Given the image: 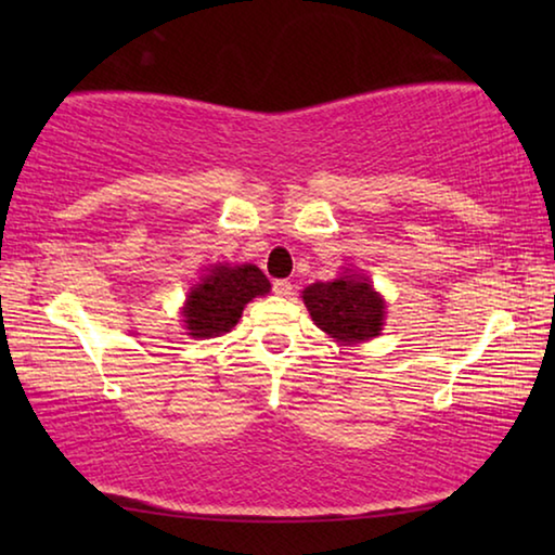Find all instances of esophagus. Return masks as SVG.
<instances>
[{"instance_id": "obj_1", "label": "esophagus", "mask_w": 555, "mask_h": 555, "mask_svg": "<svg viewBox=\"0 0 555 555\" xmlns=\"http://www.w3.org/2000/svg\"><path fill=\"white\" fill-rule=\"evenodd\" d=\"M271 288H274V294L276 296H291V291H294V284H291V281L288 279H276L274 281V286H271Z\"/></svg>"}]
</instances>
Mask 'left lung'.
I'll return each mask as SVG.
<instances>
[{"label": "left lung", "instance_id": "obj_1", "mask_svg": "<svg viewBox=\"0 0 555 555\" xmlns=\"http://www.w3.org/2000/svg\"><path fill=\"white\" fill-rule=\"evenodd\" d=\"M315 325L340 343H362L379 335L384 300L364 276H340L304 291Z\"/></svg>", "mask_w": 555, "mask_h": 555}]
</instances>
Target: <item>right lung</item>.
<instances>
[{"instance_id": "add662e5", "label": "right lung", "mask_w": 555, "mask_h": 555, "mask_svg": "<svg viewBox=\"0 0 555 555\" xmlns=\"http://www.w3.org/2000/svg\"><path fill=\"white\" fill-rule=\"evenodd\" d=\"M269 279L255 264L215 267L203 284L195 286L183 308L188 335L215 337L237 325L251 298L269 294Z\"/></svg>"}]
</instances>
